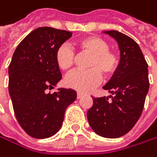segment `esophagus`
I'll list each match as a JSON object with an SVG mask.
<instances>
[{"mask_svg": "<svg viewBox=\"0 0 157 157\" xmlns=\"http://www.w3.org/2000/svg\"><path fill=\"white\" fill-rule=\"evenodd\" d=\"M83 97H84V94H83V93H81V92H78V93H77V98H78V99H80V98H83Z\"/></svg>", "mask_w": 157, "mask_h": 157, "instance_id": "obj_1", "label": "esophagus"}]
</instances>
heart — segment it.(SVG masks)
Wrapping results in <instances>:
<instances>
[{"instance_id": "b5f03b06", "label": "heart", "mask_w": 157, "mask_h": 157, "mask_svg": "<svg viewBox=\"0 0 157 157\" xmlns=\"http://www.w3.org/2000/svg\"><path fill=\"white\" fill-rule=\"evenodd\" d=\"M82 52L91 55L87 71H74L65 79L67 86L79 92H89L96 87L105 77L112 76L120 65L119 55L109 49L107 40L97 36L81 38L74 43ZM56 62L59 68L64 71H70L74 62V53L67 45L59 46L55 53Z\"/></svg>"}]
</instances>
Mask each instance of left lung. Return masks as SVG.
Returning a JSON list of instances; mask_svg holds the SVG:
<instances>
[{
  "mask_svg": "<svg viewBox=\"0 0 157 157\" xmlns=\"http://www.w3.org/2000/svg\"><path fill=\"white\" fill-rule=\"evenodd\" d=\"M104 33L118 42L120 65L103 86L111 96L93 98L87 120L97 134L118 138L129 132L142 115L149 90L148 65L139 45L132 38L116 30Z\"/></svg>",
  "mask_w": 157,
  "mask_h": 157,
  "instance_id": "obj_1",
  "label": "left lung"
}]
</instances>
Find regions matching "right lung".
I'll use <instances>...</instances> for the list:
<instances>
[{
    "instance_id": "add662e5",
    "label": "right lung",
    "mask_w": 157,
    "mask_h": 157,
    "mask_svg": "<svg viewBox=\"0 0 157 157\" xmlns=\"http://www.w3.org/2000/svg\"><path fill=\"white\" fill-rule=\"evenodd\" d=\"M71 35L66 30L38 27L13 52L8 70L9 94L17 121L33 138L56 134L66 109L76 99V92L71 88L48 92L62 77L55 59L56 50Z\"/></svg>"
}]
</instances>
